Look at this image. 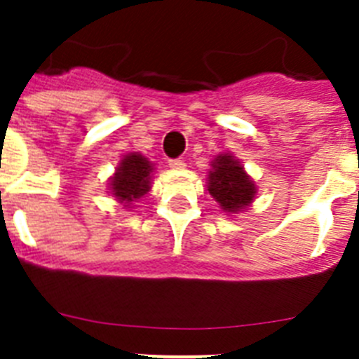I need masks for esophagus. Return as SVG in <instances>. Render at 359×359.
<instances>
[{"label": "esophagus", "mask_w": 359, "mask_h": 359, "mask_svg": "<svg viewBox=\"0 0 359 359\" xmlns=\"http://www.w3.org/2000/svg\"><path fill=\"white\" fill-rule=\"evenodd\" d=\"M168 167L172 168V170H180V168H185V163H183V159H170Z\"/></svg>", "instance_id": "34e87169"}]
</instances>
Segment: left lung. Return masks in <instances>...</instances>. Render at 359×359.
Listing matches in <instances>:
<instances>
[{"instance_id": "obj_1", "label": "left lung", "mask_w": 359, "mask_h": 359, "mask_svg": "<svg viewBox=\"0 0 359 359\" xmlns=\"http://www.w3.org/2000/svg\"><path fill=\"white\" fill-rule=\"evenodd\" d=\"M207 191L227 215H238L257 198V183L233 154H218L207 174Z\"/></svg>"}]
</instances>
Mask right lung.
I'll use <instances>...</instances> for the list:
<instances>
[{
	"mask_svg": "<svg viewBox=\"0 0 359 359\" xmlns=\"http://www.w3.org/2000/svg\"><path fill=\"white\" fill-rule=\"evenodd\" d=\"M154 163L148 161L139 152H130L123 156L119 165L115 167L114 176L109 177L108 191L115 200L123 203L126 209L133 201L141 200L152 189Z\"/></svg>",
	"mask_w": 359,
	"mask_h": 359,
	"instance_id": "right-lung-1",
	"label": "right lung"
}]
</instances>
